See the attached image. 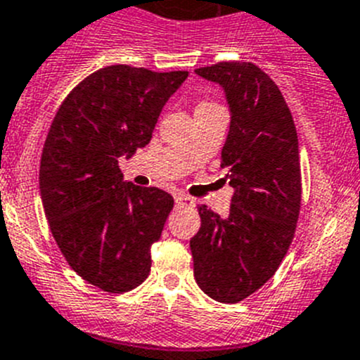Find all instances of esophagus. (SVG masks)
Wrapping results in <instances>:
<instances>
[{"label":"esophagus","mask_w":360,"mask_h":360,"mask_svg":"<svg viewBox=\"0 0 360 360\" xmlns=\"http://www.w3.org/2000/svg\"><path fill=\"white\" fill-rule=\"evenodd\" d=\"M174 200H176L177 207H193L195 206V200L188 195H183V193H176V195H174Z\"/></svg>","instance_id":"obj_1"}]
</instances>
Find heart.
Returning <instances> with one entry per match:
<instances>
[{
    "label": "heart",
    "mask_w": 360,
    "mask_h": 360,
    "mask_svg": "<svg viewBox=\"0 0 360 360\" xmlns=\"http://www.w3.org/2000/svg\"><path fill=\"white\" fill-rule=\"evenodd\" d=\"M207 104H211V103H202V104H199V106H207Z\"/></svg>",
    "instance_id": "1"
}]
</instances>
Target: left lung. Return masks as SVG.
Instances as JSON below:
<instances>
[{"instance_id": "8db88e82", "label": "left lung", "mask_w": 360, "mask_h": 360, "mask_svg": "<svg viewBox=\"0 0 360 360\" xmlns=\"http://www.w3.org/2000/svg\"><path fill=\"white\" fill-rule=\"evenodd\" d=\"M221 86L231 112L221 149L224 179L236 188L227 218L199 206L190 240L193 277L217 302L234 304L270 281L286 256L300 211V154L281 90L254 63L195 69Z\"/></svg>"}]
</instances>
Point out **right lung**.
Returning <instances> with one entry per match:
<instances>
[{
	"label": "right lung",
	"mask_w": 360,
	"mask_h": 360,
	"mask_svg": "<svg viewBox=\"0 0 360 360\" xmlns=\"http://www.w3.org/2000/svg\"><path fill=\"white\" fill-rule=\"evenodd\" d=\"M186 78V70L99 69L67 96L44 143L39 184L51 233L70 268L103 291L133 290L150 271L174 199L124 181L119 160L150 142Z\"/></svg>",
	"instance_id": "add662e5"
}]
</instances>
